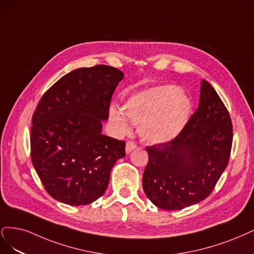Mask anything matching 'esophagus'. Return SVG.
<instances>
[{"instance_id": "34e87169", "label": "esophagus", "mask_w": 254, "mask_h": 254, "mask_svg": "<svg viewBox=\"0 0 254 254\" xmlns=\"http://www.w3.org/2000/svg\"><path fill=\"white\" fill-rule=\"evenodd\" d=\"M137 148V145L135 142L133 141H127V144H126V153L127 154H129L130 152H132L133 150H135Z\"/></svg>"}]
</instances>
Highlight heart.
I'll return each instance as SVG.
<instances>
[{
	"label": "heart",
	"mask_w": 254,
	"mask_h": 254,
	"mask_svg": "<svg viewBox=\"0 0 254 254\" xmlns=\"http://www.w3.org/2000/svg\"><path fill=\"white\" fill-rule=\"evenodd\" d=\"M123 114L110 109V120L121 134L128 132L125 116L137 125L138 133L149 143H165L182 133L192 113V101L183 89L157 85L128 96L121 106Z\"/></svg>",
	"instance_id": "1"
}]
</instances>
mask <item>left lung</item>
<instances>
[{
  "label": "left lung",
  "mask_w": 254,
  "mask_h": 254,
  "mask_svg": "<svg viewBox=\"0 0 254 254\" xmlns=\"http://www.w3.org/2000/svg\"><path fill=\"white\" fill-rule=\"evenodd\" d=\"M232 136L225 104L202 80L198 108L182 133L170 142L146 146L145 195L163 210H182L207 198L228 166Z\"/></svg>",
  "instance_id": "8db88e82"
}]
</instances>
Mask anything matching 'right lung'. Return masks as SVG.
<instances>
[{"mask_svg":"<svg viewBox=\"0 0 254 254\" xmlns=\"http://www.w3.org/2000/svg\"><path fill=\"white\" fill-rule=\"evenodd\" d=\"M124 72L108 65L72 70L41 98L32 116L31 161L45 190L70 206L104 194L126 142L102 134Z\"/></svg>","mask_w":254,"mask_h":254,"instance_id":"1","label":"right lung"}]
</instances>
